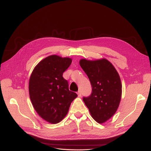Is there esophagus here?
I'll return each mask as SVG.
<instances>
[{
    "label": "esophagus",
    "instance_id": "obj_1",
    "mask_svg": "<svg viewBox=\"0 0 151 151\" xmlns=\"http://www.w3.org/2000/svg\"><path fill=\"white\" fill-rule=\"evenodd\" d=\"M77 94H78V96H81V91H78V93H77Z\"/></svg>",
    "mask_w": 151,
    "mask_h": 151
}]
</instances>
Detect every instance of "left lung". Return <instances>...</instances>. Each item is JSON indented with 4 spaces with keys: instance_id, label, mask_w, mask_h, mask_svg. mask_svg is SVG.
<instances>
[{
    "instance_id": "obj_1",
    "label": "left lung",
    "mask_w": 151,
    "mask_h": 151,
    "mask_svg": "<svg viewBox=\"0 0 151 151\" xmlns=\"http://www.w3.org/2000/svg\"><path fill=\"white\" fill-rule=\"evenodd\" d=\"M80 65L90 81L92 93L83 101L93 119L99 124L109 120L117 110L122 96V83L115 68L105 58L81 59Z\"/></svg>"
}]
</instances>
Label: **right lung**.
Segmentation results:
<instances>
[{
    "instance_id": "right-lung-1",
    "label": "right lung",
    "mask_w": 151,
    "mask_h": 151,
    "mask_svg": "<svg viewBox=\"0 0 151 151\" xmlns=\"http://www.w3.org/2000/svg\"><path fill=\"white\" fill-rule=\"evenodd\" d=\"M72 62L68 57L52 55L35 67L29 81V93L34 109L50 124L59 123L67 115L71 102L78 96L69 90L63 74Z\"/></svg>"
}]
</instances>
